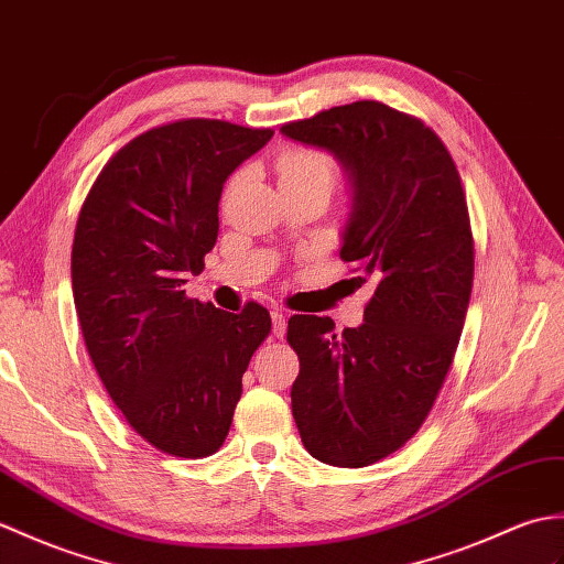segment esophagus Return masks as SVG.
Returning <instances> with one entry per match:
<instances>
[{
    "mask_svg": "<svg viewBox=\"0 0 564 564\" xmlns=\"http://www.w3.org/2000/svg\"><path fill=\"white\" fill-rule=\"evenodd\" d=\"M270 318H272V335H274V337H284V330H286V316H284V311L274 308L272 314H270Z\"/></svg>",
    "mask_w": 564,
    "mask_h": 564,
    "instance_id": "34e87169",
    "label": "esophagus"
}]
</instances>
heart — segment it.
<instances>
[{"label": "heart", "instance_id": "heart-1", "mask_svg": "<svg viewBox=\"0 0 564 564\" xmlns=\"http://www.w3.org/2000/svg\"><path fill=\"white\" fill-rule=\"evenodd\" d=\"M280 181L282 178H304V176H325L330 178L333 166L328 156H323L314 149H290L280 159Z\"/></svg>", "mask_w": 564, "mask_h": 564}]
</instances>
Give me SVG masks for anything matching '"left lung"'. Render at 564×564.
Wrapping results in <instances>:
<instances>
[{"mask_svg":"<svg viewBox=\"0 0 564 564\" xmlns=\"http://www.w3.org/2000/svg\"><path fill=\"white\" fill-rule=\"evenodd\" d=\"M333 154L349 181L340 258L377 284L365 323L335 335L292 316V415L306 452L361 468L398 452L430 415L452 367L473 290V234L452 154L427 124L379 101L282 124Z\"/></svg>","mask_w":564,"mask_h":564,"instance_id":"1","label":"left lung"}]
</instances>
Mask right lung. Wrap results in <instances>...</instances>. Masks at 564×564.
I'll list each match as a JSON object with an SVG mask.
<instances>
[{
  "label": "right lung",
  "instance_id": "right-lung-1",
  "mask_svg": "<svg viewBox=\"0 0 564 564\" xmlns=\"http://www.w3.org/2000/svg\"><path fill=\"white\" fill-rule=\"evenodd\" d=\"M270 137L203 118L154 128L108 161L79 212L72 292L86 349L130 427L171 456L224 444L270 333L256 302L229 314L185 296L217 243L224 183Z\"/></svg>",
  "mask_w": 564,
  "mask_h": 564
}]
</instances>
